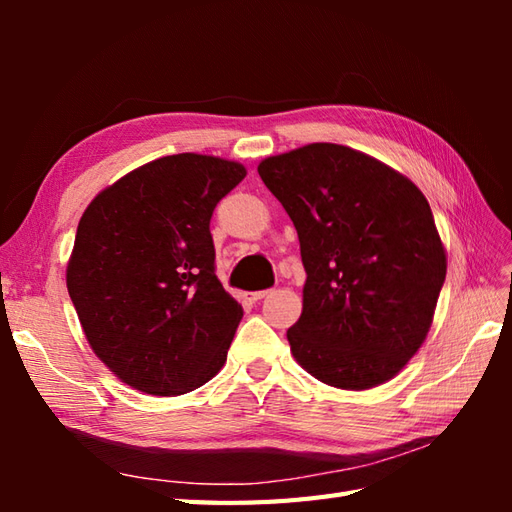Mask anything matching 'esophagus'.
Returning <instances> with one entry per match:
<instances>
[{"instance_id": "obj_1", "label": "esophagus", "mask_w": 512, "mask_h": 512, "mask_svg": "<svg viewBox=\"0 0 512 512\" xmlns=\"http://www.w3.org/2000/svg\"><path fill=\"white\" fill-rule=\"evenodd\" d=\"M270 290H257V292H246V299L248 301H259V299H264L266 295H268Z\"/></svg>"}]
</instances>
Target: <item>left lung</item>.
<instances>
[{
    "label": "left lung",
    "mask_w": 512,
    "mask_h": 512,
    "mask_svg": "<svg viewBox=\"0 0 512 512\" xmlns=\"http://www.w3.org/2000/svg\"><path fill=\"white\" fill-rule=\"evenodd\" d=\"M306 268L292 356L321 383L369 389L418 352L447 277L422 191L361 151L312 143L259 162Z\"/></svg>",
    "instance_id": "obj_1"
}]
</instances>
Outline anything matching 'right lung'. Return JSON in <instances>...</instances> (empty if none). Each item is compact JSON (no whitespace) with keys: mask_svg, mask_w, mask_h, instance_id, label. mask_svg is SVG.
Listing matches in <instances>:
<instances>
[{"mask_svg":"<svg viewBox=\"0 0 512 512\" xmlns=\"http://www.w3.org/2000/svg\"><path fill=\"white\" fill-rule=\"evenodd\" d=\"M244 176L239 162L165 156L85 209L68 292L94 354L129 387L180 396L222 369L244 312L215 277L211 215Z\"/></svg>","mask_w":512,"mask_h":512,"instance_id":"add662e5","label":"right lung"}]
</instances>
